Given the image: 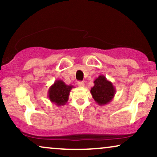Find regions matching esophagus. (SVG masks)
<instances>
[{"instance_id":"1","label":"esophagus","mask_w":157,"mask_h":157,"mask_svg":"<svg viewBox=\"0 0 157 157\" xmlns=\"http://www.w3.org/2000/svg\"><path fill=\"white\" fill-rule=\"evenodd\" d=\"M84 82L83 81H78V86L79 87H83L84 86Z\"/></svg>"}]
</instances>
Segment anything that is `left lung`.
I'll return each mask as SVG.
<instances>
[{
  "instance_id": "obj_1",
  "label": "left lung",
  "mask_w": 157,
  "mask_h": 157,
  "mask_svg": "<svg viewBox=\"0 0 157 157\" xmlns=\"http://www.w3.org/2000/svg\"><path fill=\"white\" fill-rule=\"evenodd\" d=\"M94 83V86L90 92L96 104L104 106L111 102L116 94V89L113 83L107 80L104 75H100Z\"/></svg>"
}]
</instances>
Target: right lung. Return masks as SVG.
Listing matches in <instances>:
<instances>
[{
  "mask_svg": "<svg viewBox=\"0 0 157 157\" xmlns=\"http://www.w3.org/2000/svg\"><path fill=\"white\" fill-rule=\"evenodd\" d=\"M72 88V85H66L62 80H56L48 89V98L57 106H63L68 101Z\"/></svg>",
  "mask_w": 157,
  "mask_h": 157,
  "instance_id": "add662e5",
  "label": "right lung"
}]
</instances>
